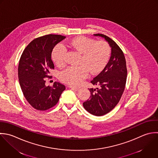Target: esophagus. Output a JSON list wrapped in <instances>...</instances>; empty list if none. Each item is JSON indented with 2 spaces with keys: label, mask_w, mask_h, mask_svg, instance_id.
<instances>
[{
  "label": "esophagus",
  "mask_w": 158,
  "mask_h": 158,
  "mask_svg": "<svg viewBox=\"0 0 158 158\" xmlns=\"http://www.w3.org/2000/svg\"><path fill=\"white\" fill-rule=\"evenodd\" d=\"M69 88H71V89H73V90H76V91H78L80 89L79 88V87H76V86H73V85H69L68 86Z\"/></svg>",
  "instance_id": "34e87169"
}]
</instances>
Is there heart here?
<instances>
[{
    "instance_id": "heart-1",
    "label": "heart",
    "mask_w": 158,
    "mask_h": 158,
    "mask_svg": "<svg viewBox=\"0 0 158 158\" xmlns=\"http://www.w3.org/2000/svg\"><path fill=\"white\" fill-rule=\"evenodd\" d=\"M69 45L81 55L79 61V66L69 67L60 75L62 82L77 85L85 79L89 71L92 74L100 73L107 64L110 55L111 48L105 41L96 40L81 36L71 40ZM67 50L63 45H58L54 49L52 58L55 64L63 67L66 65Z\"/></svg>"
}]
</instances>
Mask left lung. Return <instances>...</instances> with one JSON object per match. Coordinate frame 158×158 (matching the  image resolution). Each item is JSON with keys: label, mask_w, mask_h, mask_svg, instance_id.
I'll return each instance as SVG.
<instances>
[{"label": "left lung", "mask_w": 158, "mask_h": 158, "mask_svg": "<svg viewBox=\"0 0 158 158\" xmlns=\"http://www.w3.org/2000/svg\"><path fill=\"white\" fill-rule=\"evenodd\" d=\"M94 35L104 38L111 48L108 63L90 82L98 87L89 89L90 97L83 103L84 108L89 113L100 116L111 111L119 103L125 89L127 70L124 53L118 44L104 34Z\"/></svg>", "instance_id": "1"}]
</instances>
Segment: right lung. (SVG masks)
<instances>
[{
	"label": "right lung",
	"instance_id": "add662e5",
	"mask_svg": "<svg viewBox=\"0 0 158 158\" xmlns=\"http://www.w3.org/2000/svg\"><path fill=\"white\" fill-rule=\"evenodd\" d=\"M56 34L45 35L32 40L24 50L18 64V79L23 94L35 109L45 111L58 102L65 86L55 82L52 87L46 86L51 69H54L52 52L55 46L65 39Z\"/></svg>",
	"mask_w": 158,
	"mask_h": 158
}]
</instances>
